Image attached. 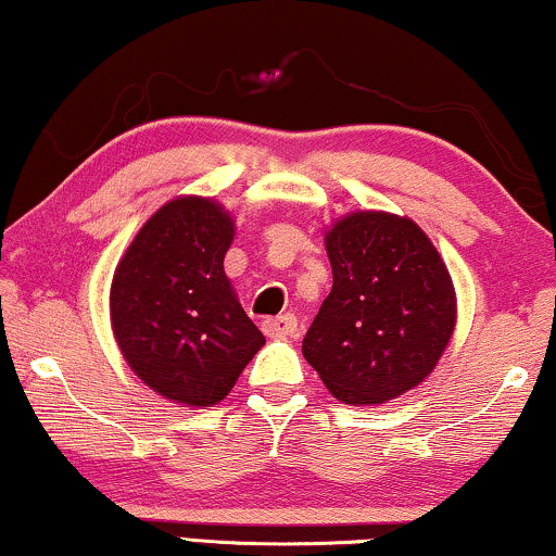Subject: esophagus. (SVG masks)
Returning <instances> with one entry per match:
<instances>
[{
	"label": "esophagus",
	"mask_w": 556,
	"mask_h": 556,
	"mask_svg": "<svg viewBox=\"0 0 556 556\" xmlns=\"http://www.w3.org/2000/svg\"><path fill=\"white\" fill-rule=\"evenodd\" d=\"M295 329H299V321H295L293 314L276 316V319H265L263 331L268 337H293Z\"/></svg>",
	"instance_id": "esophagus-1"
}]
</instances>
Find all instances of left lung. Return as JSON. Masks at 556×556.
Segmentation results:
<instances>
[{
  "mask_svg": "<svg viewBox=\"0 0 556 556\" xmlns=\"http://www.w3.org/2000/svg\"><path fill=\"white\" fill-rule=\"evenodd\" d=\"M331 291L304 337L337 401L380 406L421 386L457 324L450 270L427 232L391 212L344 214L324 232Z\"/></svg>",
  "mask_w": 556,
  "mask_h": 556,
  "instance_id": "1",
  "label": "left lung"
}]
</instances>
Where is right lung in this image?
Here are the masks:
<instances>
[{
    "label": "right lung",
    "mask_w": 556,
    "mask_h": 556,
    "mask_svg": "<svg viewBox=\"0 0 556 556\" xmlns=\"http://www.w3.org/2000/svg\"><path fill=\"white\" fill-rule=\"evenodd\" d=\"M235 219L216 199L176 197L119 257L114 340L137 378L181 406H214L265 344L225 273Z\"/></svg>",
    "instance_id": "right-lung-1"
}]
</instances>
